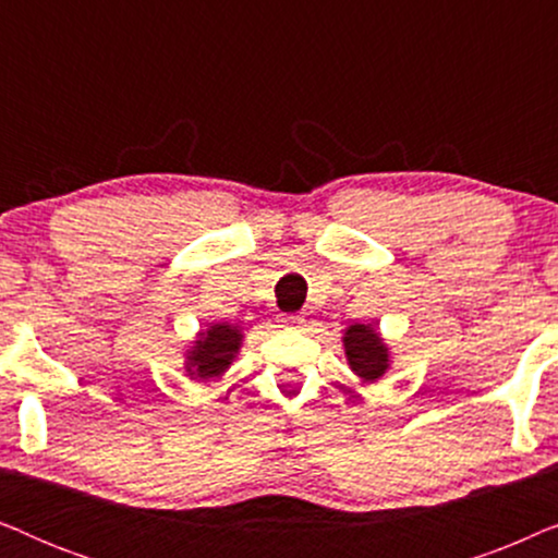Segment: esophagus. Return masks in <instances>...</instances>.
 I'll return each instance as SVG.
<instances>
[{"mask_svg":"<svg viewBox=\"0 0 558 558\" xmlns=\"http://www.w3.org/2000/svg\"><path fill=\"white\" fill-rule=\"evenodd\" d=\"M281 325L289 327V330H300V327H304V317L302 315H284L281 317Z\"/></svg>","mask_w":558,"mask_h":558,"instance_id":"1","label":"esophagus"}]
</instances>
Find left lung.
<instances>
[{
    "label": "left lung",
    "mask_w": 558,
    "mask_h": 558,
    "mask_svg": "<svg viewBox=\"0 0 558 558\" xmlns=\"http://www.w3.org/2000/svg\"><path fill=\"white\" fill-rule=\"evenodd\" d=\"M345 355L350 368L363 380H376L388 368V348L368 325H350L345 330Z\"/></svg>",
    "instance_id": "8db88e82"
}]
</instances>
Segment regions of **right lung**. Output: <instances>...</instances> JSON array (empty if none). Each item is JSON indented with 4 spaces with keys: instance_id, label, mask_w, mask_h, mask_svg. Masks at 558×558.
Masks as SVG:
<instances>
[{
    "instance_id": "add662e5",
    "label": "right lung",
    "mask_w": 558,
    "mask_h": 558,
    "mask_svg": "<svg viewBox=\"0 0 558 558\" xmlns=\"http://www.w3.org/2000/svg\"><path fill=\"white\" fill-rule=\"evenodd\" d=\"M239 327L231 325H210L208 332H201V340L187 355L190 376L216 378L223 373L241 348Z\"/></svg>"
}]
</instances>
